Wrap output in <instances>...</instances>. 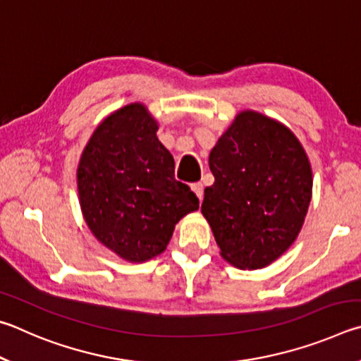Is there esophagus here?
Here are the masks:
<instances>
[{"instance_id":"34e87169","label":"esophagus","mask_w":361,"mask_h":361,"mask_svg":"<svg viewBox=\"0 0 361 361\" xmlns=\"http://www.w3.org/2000/svg\"><path fill=\"white\" fill-rule=\"evenodd\" d=\"M192 190H193V193H195V195H197L200 201L203 200L204 187H203V184H201V182H195V184H192Z\"/></svg>"}]
</instances>
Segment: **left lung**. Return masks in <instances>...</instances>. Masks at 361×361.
I'll use <instances>...</instances> for the list:
<instances>
[{"label": "left lung", "mask_w": 361, "mask_h": 361, "mask_svg": "<svg viewBox=\"0 0 361 361\" xmlns=\"http://www.w3.org/2000/svg\"><path fill=\"white\" fill-rule=\"evenodd\" d=\"M214 184L201 212L224 260L262 269L298 238L312 198V168L286 125L241 111L209 154Z\"/></svg>", "instance_id": "8db88e82"}]
</instances>
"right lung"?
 <instances>
[{"label": "right lung", "instance_id": "1", "mask_svg": "<svg viewBox=\"0 0 361 361\" xmlns=\"http://www.w3.org/2000/svg\"><path fill=\"white\" fill-rule=\"evenodd\" d=\"M142 103L114 111L88 139L78 166L82 216L92 235L130 263L164 252L179 220L200 201L174 179V158L158 141Z\"/></svg>", "mask_w": 361, "mask_h": 361}]
</instances>
